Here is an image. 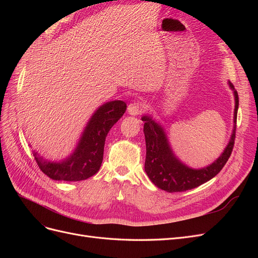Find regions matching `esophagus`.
Segmentation results:
<instances>
[{
    "label": "esophagus",
    "mask_w": 258,
    "mask_h": 258,
    "mask_svg": "<svg viewBox=\"0 0 258 258\" xmlns=\"http://www.w3.org/2000/svg\"><path fill=\"white\" fill-rule=\"evenodd\" d=\"M145 111V104L141 101H137V102H132L128 105V113L130 115H139Z\"/></svg>",
    "instance_id": "esophagus-1"
}]
</instances>
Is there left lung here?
Returning <instances> with one entry per match:
<instances>
[{"label": "left lung", "mask_w": 258, "mask_h": 258, "mask_svg": "<svg viewBox=\"0 0 258 258\" xmlns=\"http://www.w3.org/2000/svg\"><path fill=\"white\" fill-rule=\"evenodd\" d=\"M229 86L235 93L236 100L235 117H233L235 127H233L232 136L221 157L215 160L212 165L204 169L194 170L177 160L171 151L163 129L151 117H142V120L144 121V135L146 142L145 172L158 188L168 192L192 189L195 187H198L213 178L228 161L233 145H235L237 113L239 106L238 92L235 90V87L230 82Z\"/></svg>", "instance_id": "1"}]
</instances>
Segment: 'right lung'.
<instances>
[{
  "label": "right lung",
  "instance_id": "add662e5",
  "mask_svg": "<svg viewBox=\"0 0 258 258\" xmlns=\"http://www.w3.org/2000/svg\"><path fill=\"white\" fill-rule=\"evenodd\" d=\"M127 104L120 100L100 106L92 115L74 153L61 162L44 161L34 153L38 167L56 181L76 182L95 175L103 160L105 138L108 131L124 114Z\"/></svg>",
  "mask_w": 258,
  "mask_h": 258
}]
</instances>
